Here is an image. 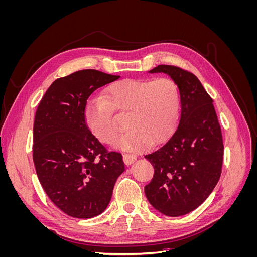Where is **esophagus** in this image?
<instances>
[{
  "instance_id": "obj_1",
  "label": "esophagus",
  "mask_w": 257,
  "mask_h": 257,
  "mask_svg": "<svg viewBox=\"0 0 257 257\" xmlns=\"http://www.w3.org/2000/svg\"><path fill=\"white\" fill-rule=\"evenodd\" d=\"M136 157L135 155H133V154H127V153H124L123 154V161H124V163H125V165H131L132 163H134L135 161H136Z\"/></svg>"
}]
</instances>
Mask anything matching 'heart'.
Listing matches in <instances>:
<instances>
[{
    "label": "heart",
    "instance_id": "b5f03b06",
    "mask_svg": "<svg viewBox=\"0 0 257 257\" xmlns=\"http://www.w3.org/2000/svg\"><path fill=\"white\" fill-rule=\"evenodd\" d=\"M127 112L128 130L116 143L125 150H137L164 142L176 128L180 112V93L167 78L124 79L109 85L104 96L91 97L84 109L85 122L100 143L110 144L118 136L113 112Z\"/></svg>",
    "mask_w": 257,
    "mask_h": 257
}]
</instances>
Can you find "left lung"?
Returning <instances> with one entry per match:
<instances>
[{
    "label": "left lung",
    "mask_w": 257,
    "mask_h": 257,
    "mask_svg": "<svg viewBox=\"0 0 257 257\" xmlns=\"http://www.w3.org/2000/svg\"><path fill=\"white\" fill-rule=\"evenodd\" d=\"M149 73L167 74L176 82L181 115L173 135L145 155L154 167L145 194L161 213L184 215L203 204L219 181L222 132L213 100L195 75L172 65H159Z\"/></svg>",
    "instance_id": "left-lung-1"
}]
</instances>
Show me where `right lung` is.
<instances>
[{
    "instance_id": "add662e5",
    "label": "right lung",
    "mask_w": 257,
    "mask_h": 257,
    "mask_svg": "<svg viewBox=\"0 0 257 257\" xmlns=\"http://www.w3.org/2000/svg\"><path fill=\"white\" fill-rule=\"evenodd\" d=\"M120 76L82 69L54 80L37 107L33 161L43 189L69 216L91 219L109 205L124 172L119 152H108L84 119L87 99Z\"/></svg>"
}]
</instances>
